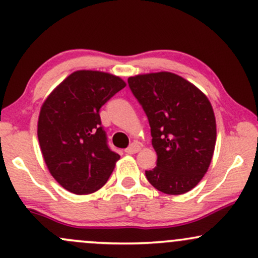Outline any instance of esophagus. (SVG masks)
<instances>
[{
	"label": "esophagus",
	"mask_w": 258,
	"mask_h": 258,
	"mask_svg": "<svg viewBox=\"0 0 258 258\" xmlns=\"http://www.w3.org/2000/svg\"><path fill=\"white\" fill-rule=\"evenodd\" d=\"M141 151V146L137 143H132L131 146L128 147V148L126 149V153H128V154H136V153H138Z\"/></svg>",
	"instance_id": "1"
}]
</instances>
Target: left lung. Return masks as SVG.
<instances>
[{"mask_svg": "<svg viewBox=\"0 0 258 258\" xmlns=\"http://www.w3.org/2000/svg\"><path fill=\"white\" fill-rule=\"evenodd\" d=\"M128 86L148 116L158 155L147 179L166 195L191 191L207 172L216 147L211 101L187 79L165 71L130 77Z\"/></svg>", "mask_w": 258, "mask_h": 258, "instance_id": "8db88e82", "label": "left lung"}]
</instances>
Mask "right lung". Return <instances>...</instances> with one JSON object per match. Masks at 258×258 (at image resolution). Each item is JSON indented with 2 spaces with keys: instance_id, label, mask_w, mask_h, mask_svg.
Masks as SVG:
<instances>
[{
  "instance_id": "add662e5",
  "label": "right lung",
  "mask_w": 258,
  "mask_h": 258,
  "mask_svg": "<svg viewBox=\"0 0 258 258\" xmlns=\"http://www.w3.org/2000/svg\"><path fill=\"white\" fill-rule=\"evenodd\" d=\"M124 87L118 76L79 70L42 103L38 118L40 151L50 174L67 191L93 194L114 171L120 155L107 147L99 110Z\"/></svg>"
}]
</instances>
